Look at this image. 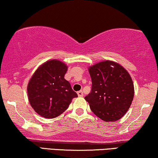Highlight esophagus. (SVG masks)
I'll return each instance as SVG.
<instances>
[{
    "instance_id": "34e87169",
    "label": "esophagus",
    "mask_w": 158,
    "mask_h": 158,
    "mask_svg": "<svg viewBox=\"0 0 158 158\" xmlns=\"http://www.w3.org/2000/svg\"><path fill=\"white\" fill-rule=\"evenodd\" d=\"M77 96L79 97H83V90H80V91H77Z\"/></svg>"
}]
</instances>
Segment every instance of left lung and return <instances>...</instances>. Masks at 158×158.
<instances>
[{"label": "left lung", "instance_id": "8db88e82", "mask_svg": "<svg viewBox=\"0 0 158 158\" xmlns=\"http://www.w3.org/2000/svg\"><path fill=\"white\" fill-rule=\"evenodd\" d=\"M91 92L85 97L95 115L104 122H116L127 113L135 95L132 79L117 62L106 60L88 68Z\"/></svg>", "mask_w": 158, "mask_h": 158}]
</instances>
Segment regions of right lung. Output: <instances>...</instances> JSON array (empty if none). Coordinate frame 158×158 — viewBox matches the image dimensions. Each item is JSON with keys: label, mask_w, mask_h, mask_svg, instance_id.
Returning a JSON list of instances; mask_svg holds the SVG:
<instances>
[{"label": "right lung", "mask_w": 158, "mask_h": 158, "mask_svg": "<svg viewBox=\"0 0 158 158\" xmlns=\"http://www.w3.org/2000/svg\"><path fill=\"white\" fill-rule=\"evenodd\" d=\"M68 66L58 60H50L39 67L27 85L32 109L44 118H53L68 109L77 94L64 79Z\"/></svg>", "instance_id": "right-lung-1"}]
</instances>
